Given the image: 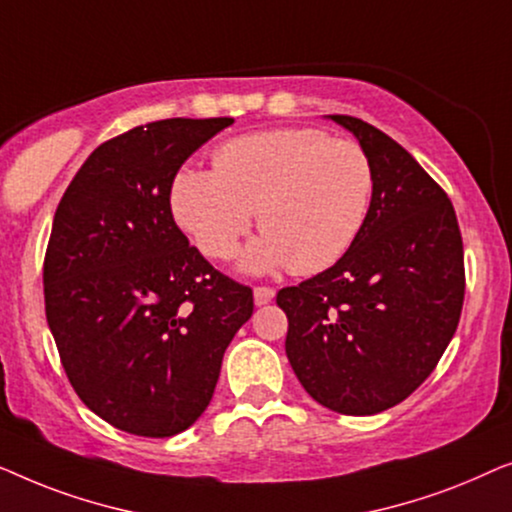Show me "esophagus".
Here are the masks:
<instances>
[{"label": "esophagus", "instance_id": "esophagus-1", "mask_svg": "<svg viewBox=\"0 0 512 512\" xmlns=\"http://www.w3.org/2000/svg\"><path fill=\"white\" fill-rule=\"evenodd\" d=\"M273 297H276V290H273V287H266V285H257L255 287V304L257 306L269 304Z\"/></svg>", "mask_w": 512, "mask_h": 512}]
</instances>
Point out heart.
I'll return each instance as SVG.
<instances>
[{
	"label": "heart",
	"mask_w": 512,
	"mask_h": 512,
	"mask_svg": "<svg viewBox=\"0 0 512 512\" xmlns=\"http://www.w3.org/2000/svg\"><path fill=\"white\" fill-rule=\"evenodd\" d=\"M369 153L315 127L236 136L213 155V171L185 167L171 183V211L201 253L236 255L253 225L264 236L246 266L290 264L299 276L334 266L362 234L373 199Z\"/></svg>",
	"instance_id": "obj_1"
}]
</instances>
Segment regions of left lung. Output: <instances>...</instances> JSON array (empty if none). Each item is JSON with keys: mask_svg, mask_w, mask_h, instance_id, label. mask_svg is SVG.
I'll return each mask as SVG.
<instances>
[{"mask_svg": "<svg viewBox=\"0 0 512 512\" xmlns=\"http://www.w3.org/2000/svg\"><path fill=\"white\" fill-rule=\"evenodd\" d=\"M373 164L366 225L334 266L276 304L285 352L311 397L341 415H376L410 397L455 336L464 246L455 208L415 157L369 122L329 115Z\"/></svg>", "mask_w": 512, "mask_h": 512, "instance_id": "1", "label": "left lung"}]
</instances>
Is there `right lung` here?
<instances>
[{
    "mask_svg": "<svg viewBox=\"0 0 512 512\" xmlns=\"http://www.w3.org/2000/svg\"><path fill=\"white\" fill-rule=\"evenodd\" d=\"M232 118H169L104 141L57 204L43 259L46 320L71 387L134 436L204 413L253 290L213 269L171 213L183 162Z\"/></svg>",
    "mask_w": 512,
    "mask_h": 512,
    "instance_id": "add662e5",
    "label": "right lung"
}]
</instances>
